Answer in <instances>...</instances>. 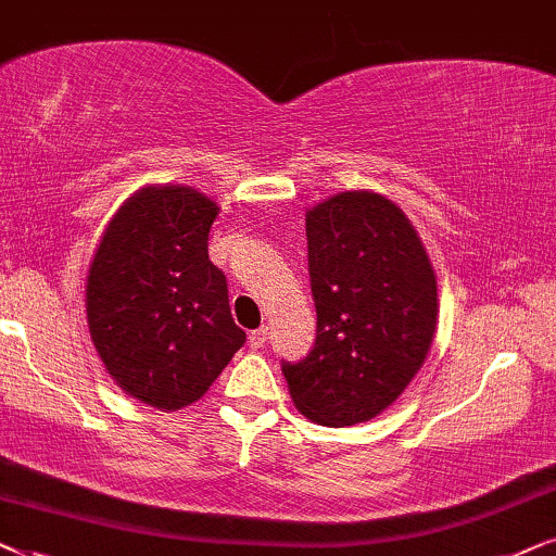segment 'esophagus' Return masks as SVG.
<instances>
[{
	"label": "esophagus",
	"mask_w": 556,
	"mask_h": 556,
	"mask_svg": "<svg viewBox=\"0 0 556 556\" xmlns=\"http://www.w3.org/2000/svg\"><path fill=\"white\" fill-rule=\"evenodd\" d=\"M264 343H266V328H264V325H262V328L249 332V348L258 351V348H264Z\"/></svg>",
	"instance_id": "1"
}]
</instances>
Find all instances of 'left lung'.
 <instances>
[{
    "label": "left lung",
    "instance_id": "left-lung-1",
    "mask_svg": "<svg viewBox=\"0 0 556 556\" xmlns=\"http://www.w3.org/2000/svg\"><path fill=\"white\" fill-rule=\"evenodd\" d=\"M315 345L282 361L307 419H374L425 364L438 328V279L409 218L376 192H340L307 211Z\"/></svg>",
    "mask_w": 556,
    "mask_h": 556
}]
</instances>
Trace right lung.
<instances>
[{"instance_id":"right-lung-1","label":"right lung","mask_w":556,"mask_h":556,"mask_svg":"<svg viewBox=\"0 0 556 556\" xmlns=\"http://www.w3.org/2000/svg\"><path fill=\"white\" fill-rule=\"evenodd\" d=\"M216 216L198 190H139L109 224L88 271V328L103 366L157 409L198 402L247 343L226 274L208 258Z\"/></svg>"}]
</instances>
